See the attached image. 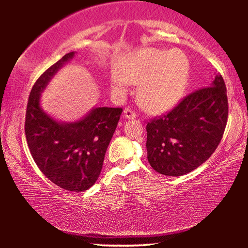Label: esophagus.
<instances>
[{
  "label": "esophagus",
  "mask_w": 248,
  "mask_h": 248,
  "mask_svg": "<svg viewBox=\"0 0 248 248\" xmlns=\"http://www.w3.org/2000/svg\"><path fill=\"white\" fill-rule=\"evenodd\" d=\"M124 119H136L137 114L132 110V109L125 108L124 110Z\"/></svg>",
  "instance_id": "1"
}]
</instances>
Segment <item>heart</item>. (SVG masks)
<instances>
[{
  "instance_id": "obj_1",
  "label": "heart",
  "mask_w": 248,
  "mask_h": 248,
  "mask_svg": "<svg viewBox=\"0 0 248 248\" xmlns=\"http://www.w3.org/2000/svg\"><path fill=\"white\" fill-rule=\"evenodd\" d=\"M110 73V86L124 92L128 83L140 84L138 97L149 111L170 109L183 95L188 71L187 58L179 51L144 49L121 59Z\"/></svg>"
}]
</instances>
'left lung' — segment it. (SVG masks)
<instances>
[{"mask_svg": "<svg viewBox=\"0 0 248 248\" xmlns=\"http://www.w3.org/2000/svg\"><path fill=\"white\" fill-rule=\"evenodd\" d=\"M228 114L226 87L217 74L209 87L188 95L169 114L146 125L150 165L165 176L196 170L219 145Z\"/></svg>", "mask_w": 248, "mask_h": 248, "instance_id": "left-lung-1", "label": "left lung"}]
</instances>
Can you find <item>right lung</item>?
Segmentation results:
<instances>
[{"mask_svg": "<svg viewBox=\"0 0 248 248\" xmlns=\"http://www.w3.org/2000/svg\"><path fill=\"white\" fill-rule=\"evenodd\" d=\"M66 53L40 75L28 98L25 133L31 156L46 177L69 191L87 190L98 179L123 109L93 107L75 121H61L41 106V93L70 62Z\"/></svg>", "mask_w": 248, "mask_h": 248, "instance_id": "add662e5", "label": "right lung"}]
</instances>
